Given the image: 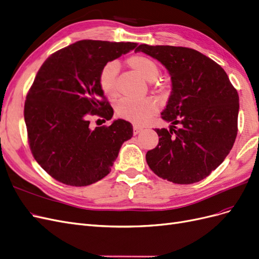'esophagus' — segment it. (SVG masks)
I'll use <instances>...</instances> for the list:
<instances>
[{
    "instance_id": "34e87169",
    "label": "esophagus",
    "mask_w": 259,
    "mask_h": 259,
    "mask_svg": "<svg viewBox=\"0 0 259 259\" xmlns=\"http://www.w3.org/2000/svg\"><path fill=\"white\" fill-rule=\"evenodd\" d=\"M142 131H143L142 126H138V125H134V126H133V133H134V135H137L138 133H140Z\"/></svg>"
}]
</instances>
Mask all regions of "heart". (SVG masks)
<instances>
[{"label": "heart", "mask_w": 259, "mask_h": 259, "mask_svg": "<svg viewBox=\"0 0 259 259\" xmlns=\"http://www.w3.org/2000/svg\"><path fill=\"white\" fill-rule=\"evenodd\" d=\"M126 65L137 72L147 81H154L159 75V67L151 58L143 55H134L126 60ZM119 71V65L115 61L107 62L101 68L98 75V84L100 90L107 96H114L116 94V74ZM158 106L155 101L150 98L131 99L123 98L116 104V115L123 120L135 124H143L149 117L152 116Z\"/></svg>", "instance_id": "obj_1"}]
</instances>
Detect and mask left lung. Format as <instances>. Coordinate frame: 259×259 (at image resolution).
Returning a JSON list of instances; mask_svg holds the SVG:
<instances>
[{"label": "left lung", "mask_w": 259, "mask_h": 259, "mask_svg": "<svg viewBox=\"0 0 259 259\" xmlns=\"http://www.w3.org/2000/svg\"><path fill=\"white\" fill-rule=\"evenodd\" d=\"M135 52L165 66L173 86L161 113L171 127L154 130L159 144L147 152L148 165L174 184L198 183L232 149L238 134V92L217 62L195 50L142 44Z\"/></svg>", "instance_id": "1"}]
</instances>
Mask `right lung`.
Returning a JSON list of instances; mask_svg holds the SVG:
<instances>
[{"mask_svg":"<svg viewBox=\"0 0 259 259\" xmlns=\"http://www.w3.org/2000/svg\"><path fill=\"white\" fill-rule=\"evenodd\" d=\"M136 46L82 40L53 53L38 69L23 110L28 143L35 161L59 183L83 187L103 179L132 138L127 121L91 130L90 117L111 120L113 109L99 88V72Z\"/></svg>","mask_w":259,"mask_h":259,"instance_id":"add662e5","label":"right lung"}]
</instances>
